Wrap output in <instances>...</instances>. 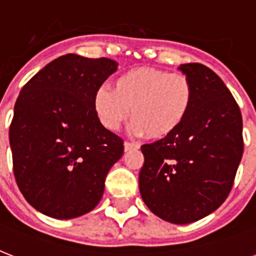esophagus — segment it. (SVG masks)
I'll return each instance as SVG.
<instances>
[{"label":"esophagus","instance_id":"34e87169","mask_svg":"<svg viewBox=\"0 0 256 256\" xmlns=\"http://www.w3.org/2000/svg\"><path fill=\"white\" fill-rule=\"evenodd\" d=\"M124 152H130V150H134V148H140V144H132V142H124Z\"/></svg>","mask_w":256,"mask_h":256}]
</instances>
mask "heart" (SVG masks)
<instances>
[{
  "label": "heart",
  "mask_w": 256,
  "mask_h": 256,
  "mask_svg": "<svg viewBox=\"0 0 256 256\" xmlns=\"http://www.w3.org/2000/svg\"><path fill=\"white\" fill-rule=\"evenodd\" d=\"M192 100L194 88L184 74L136 68L120 74L112 88H98L94 110L102 126L110 132L118 130L132 112L130 128L136 136L164 138L184 122Z\"/></svg>",
  "instance_id": "obj_1"
}]
</instances>
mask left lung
<instances>
[{
	"label": "left lung",
	"mask_w": 256,
	"mask_h": 256,
	"mask_svg": "<svg viewBox=\"0 0 256 256\" xmlns=\"http://www.w3.org/2000/svg\"><path fill=\"white\" fill-rule=\"evenodd\" d=\"M178 69L192 84V106L174 132L140 148V191L152 214L187 224L214 212L230 194L243 156V122L212 70L202 64Z\"/></svg>",
	"instance_id": "8db88e82"
}]
</instances>
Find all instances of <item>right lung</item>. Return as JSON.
Returning a JSON list of instances; mask_svg holds the SVG:
<instances>
[{"label":"right lung","mask_w":256,"mask_h":256,"mask_svg":"<svg viewBox=\"0 0 256 256\" xmlns=\"http://www.w3.org/2000/svg\"><path fill=\"white\" fill-rule=\"evenodd\" d=\"M116 69L110 58L66 54L18 96L9 130L14 176L30 206L46 216L73 219L92 211L124 154V140L94 110L96 92Z\"/></svg>","instance_id":"obj_1"}]
</instances>
